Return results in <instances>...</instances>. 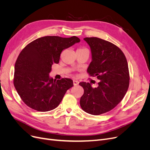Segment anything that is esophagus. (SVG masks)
Listing matches in <instances>:
<instances>
[{
	"label": "esophagus",
	"instance_id": "obj_1",
	"mask_svg": "<svg viewBox=\"0 0 150 150\" xmlns=\"http://www.w3.org/2000/svg\"><path fill=\"white\" fill-rule=\"evenodd\" d=\"M73 84L74 86H77L79 84V81H76V80H74L73 81Z\"/></svg>",
	"mask_w": 150,
	"mask_h": 150
}]
</instances>
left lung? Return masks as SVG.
Here are the masks:
<instances>
[{
  "label": "left lung",
  "instance_id": "obj_1",
  "mask_svg": "<svg viewBox=\"0 0 150 150\" xmlns=\"http://www.w3.org/2000/svg\"><path fill=\"white\" fill-rule=\"evenodd\" d=\"M84 40L92 56L87 71L100 81L95 88L89 83H79L84 89L80 105L89 114L99 115L112 110L125 96L129 83L128 65L125 54L115 44L98 38Z\"/></svg>",
  "mask_w": 150,
  "mask_h": 150
}]
</instances>
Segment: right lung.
Here are the masks:
<instances>
[{
	"mask_svg": "<svg viewBox=\"0 0 150 150\" xmlns=\"http://www.w3.org/2000/svg\"><path fill=\"white\" fill-rule=\"evenodd\" d=\"M79 42L76 36H45L22 49L15 64L13 84L27 106L41 112L59 106L67 90L74 86L73 81L69 78L56 81L51 78L52 65L58 64L63 50Z\"/></svg>",
	"mask_w": 150,
	"mask_h": 150,
	"instance_id": "right-lung-1",
	"label": "right lung"
}]
</instances>
